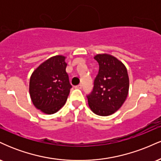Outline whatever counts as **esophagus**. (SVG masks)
<instances>
[{
    "label": "esophagus",
    "mask_w": 161,
    "mask_h": 161,
    "mask_svg": "<svg viewBox=\"0 0 161 161\" xmlns=\"http://www.w3.org/2000/svg\"><path fill=\"white\" fill-rule=\"evenodd\" d=\"M75 88H77V89H81V88H82V85L79 84V85H78V86H75Z\"/></svg>",
    "instance_id": "34e87169"
}]
</instances>
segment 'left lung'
Masks as SVG:
<instances>
[{
    "label": "left lung",
    "instance_id": "left-lung-1",
    "mask_svg": "<svg viewBox=\"0 0 161 161\" xmlns=\"http://www.w3.org/2000/svg\"><path fill=\"white\" fill-rule=\"evenodd\" d=\"M94 58L99 64L98 74L94 82L88 104L94 114L106 116L117 111L129 93V79L124 64L108 53H98Z\"/></svg>",
    "mask_w": 161,
    "mask_h": 161
}]
</instances>
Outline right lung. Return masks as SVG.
Instances as JSON below:
<instances>
[{
    "label": "right lung",
    "mask_w": 161,
    "mask_h": 161,
    "mask_svg": "<svg viewBox=\"0 0 161 161\" xmlns=\"http://www.w3.org/2000/svg\"><path fill=\"white\" fill-rule=\"evenodd\" d=\"M66 57H50L33 71L29 80L32 104L45 114H53L65 104L72 86L66 72Z\"/></svg>",
    "instance_id": "right-lung-1"
}]
</instances>
